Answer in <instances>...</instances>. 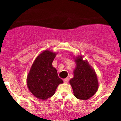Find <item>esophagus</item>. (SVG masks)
<instances>
[{
  "label": "esophagus",
  "mask_w": 121,
  "mask_h": 121,
  "mask_svg": "<svg viewBox=\"0 0 121 121\" xmlns=\"http://www.w3.org/2000/svg\"><path fill=\"white\" fill-rule=\"evenodd\" d=\"M64 83H65V84L68 83V79H67V78H65V79H64Z\"/></svg>",
  "instance_id": "esophagus-1"
}]
</instances>
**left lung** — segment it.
<instances>
[{
  "label": "left lung",
  "instance_id": "obj_1",
  "mask_svg": "<svg viewBox=\"0 0 121 121\" xmlns=\"http://www.w3.org/2000/svg\"><path fill=\"white\" fill-rule=\"evenodd\" d=\"M84 56H73L76 67L73 78L70 81L74 96L81 100H87L96 94L99 87L97 74Z\"/></svg>",
  "mask_w": 121,
  "mask_h": 121
}]
</instances>
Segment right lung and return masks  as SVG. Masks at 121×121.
I'll return each mask as SVG.
<instances>
[{
    "mask_svg": "<svg viewBox=\"0 0 121 121\" xmlns=\"http://www.w3.org/2000/svg\"><path fill=\"white\" fill-rule=\"evenodd\" d=\"M57 54L49 50L42 51L35 59L28 74V88L37 99L47 100L54 95L58 85L63 83L52 65Z\"/></svg>",
    "mask_w": 121,
    "mask_h": 121,
    "instance_id": "add662e5",
    "label": "right lung"
}]
</instances>
